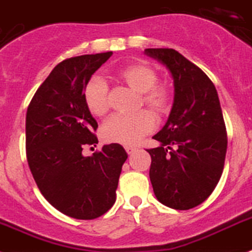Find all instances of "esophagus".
Here are the masks:
<instances>
[{
  "label": "esophagus",
  "mask_w": 252,
  "mask_h": 252,
  "mask_svg": "<svg viewBox=\"0 0 252 252\" xmlns=\"http://www.w3.org/2000/svg\"><path fill=\"white\" fill-rule=\"evenodd\" d=\"M125 149H126V152H127L128 156H131L132 153L136 152V148H134V147H125Z\"/></svg>",
  "instance_id": "esophagus-1"
}]
</instances>
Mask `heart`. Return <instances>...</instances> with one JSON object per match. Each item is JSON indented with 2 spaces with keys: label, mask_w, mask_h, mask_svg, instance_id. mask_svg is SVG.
<instances>
[{
  "label": "heart",
  "mask_w": 252,
  "mask_h": 252,
  "mask_svg": "<svg viewBox=\"0 0 252 252\" xmlns=\"http://www.w3.org/2000/svg\"><path fill=\"white\" fill-rule=\"evenodd\" d=\"M118 81L139 93L140 104L153 113L165 115L172 104L171 90L165 85L157 84L158 72L147 62H134L118 68L115 72ZM84 102L88 111L95 117H102L109 109L108 88L99 77H92L84 87ZM156 126V120L149 112H137L134 116H112L100 130L105 143L135 145Z\"/></svg>",
  "instance_id": "obj_1"
}]
</instances>
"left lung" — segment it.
Wrapping results in <instances>:
<instances>
[{"label":"left lung","instance_id":"obj_1","mask_svg":"<svg viewBox=\"0 0 252 252\" xmlns=\"http://www.w3.org/2000/svg\"><path fill=\"white\" fill-rule=\"evenodd\" d=\"M144 53L165 66L175 96L168 120L149 149V177L159 203L177 210L200 205L216 189L224 167L227 132L218 93L209 77L181 53L148 48Z\"/></svg>","mask_w":252,"mask_h":252}]
</instances>
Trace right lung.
<instances>
[{
  "label": "right lung",
  "instance_id": "1",
  "mask_svg": "<svg viewBox=\"0 0 252 252\" xmlns=\"http://www.w3.org/2000/svg\"><path fill=\"white\" fill-rule=\"evenodd\" d=\"M112 52L60 62L38 88L27 112V158L36 186L56 209L71 218L94 219L108 212L127 153L120 144L84 157L95 145V118L84 102V87Z\"/></svg>",
  "mask_w": 252,
  "mask_h": 252
}]
</instances>
